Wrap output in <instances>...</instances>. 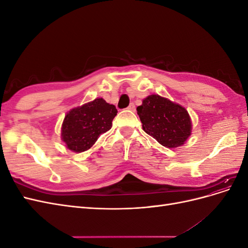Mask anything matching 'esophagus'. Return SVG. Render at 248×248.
Returning <instances> with one entry per match:
<instances>
[{
    "label": "esophagus",
    "instance_id": "1",
    "mask_svg": "<svg viewBox=\"0 0 248 248\" xmlns=\"http://www.w3.org/2000/svg\"><path fill=\"white\" fill-rule=\"evenodd\" d=\"M127 108H128V109H129V110H131V111H136V106H134L133 103H130V104H129V107Z\"/></svg>",
    "mask_w": 248,
    "mask_h": 248
}]
</instances>
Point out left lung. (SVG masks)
Wrapping results in <instances>:
<instances>
[{
	"label": "left lung",
	"instance_id": "1",
	"mask_svg": "<svg viewBox=\"0 0 248 248\" xmlns=\"http://www.w3.org/2000/svg\"><path fill=\"white\" fill-rule=\"evenodd\" d=\"M137 110L142 129L163 147H181L190 137L192 123L188 111L166 97L149 95Z\"/></svg>",
	"mask_w": 248,
	"mask_h": 248
}]
</instances>
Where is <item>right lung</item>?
<instances>
[{
	"instance_id": "obj_1",
	"label": "right lung",
	"mask_w": 248,
	"mask_h": 248,
	"mask_svg": "<svg viewBox=\"0 0 248 248\" xmlns=\"http://www.w3.org/2000/svg\"><path fill=\"white\" fill-rule=\"evenodd\" d=\"M117 112L114 104L103 98H96L70 109L61 127V139L67 149L76 153L91 149L97 140L111 128Z\"/></svg>"
}]
</instances>
